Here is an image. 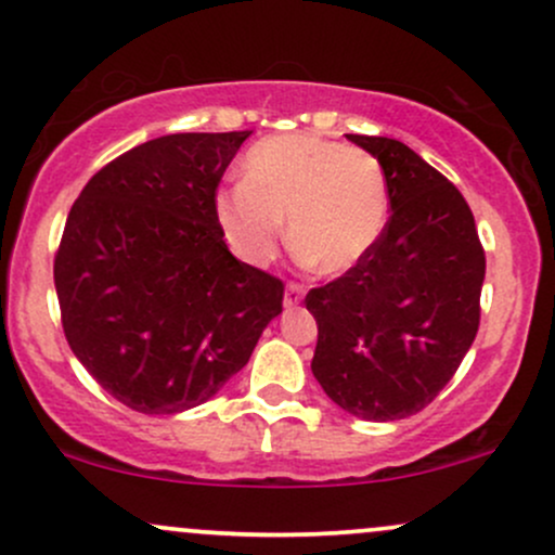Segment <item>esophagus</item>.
<instances>
[{"label":"esophagus","mask_w":555,"mask_h":555,"mask_svg":"<svg viewBox=\"0 0 555 555\" xmlns=\"http://www.w3.org/2000/svg\"><path fill=\"white\" fill-rule=\"evenodd\" d=\"M302 295H305L302 284L289 282V284H286V292H284V305H286V308H295V305L302 302Z\"/></svg>","instance_id":"1"}]
</instances>
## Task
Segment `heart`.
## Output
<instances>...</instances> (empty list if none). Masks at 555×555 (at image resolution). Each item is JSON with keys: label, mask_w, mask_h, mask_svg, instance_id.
<instances>
[{"label": "heart", "mask_w": 555, "mask_h": 555, "mask_svg": "<svg viewBox=\"0 0 555 555\" xmlns=\"http://www.w3.org/2000/svg\"><path fill=\"white\" fill-rule=\"evenodd\" d=\"M221 234L245 263H269L284 234L321 273H344L378 242L388 219L380 162L358 145L295 132L260 140L242 180L214 195Z\"/></svg>", "instance_id": "obj_1"}]
</instances>
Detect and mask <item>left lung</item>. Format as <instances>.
Returning a JSON list of instances; mask_svg holds the SVG:
<instances>
[{"label": "left lung", "instance_id": "left-lung-1", "mask_svg": "<svg viewBox=\"0 0 555 555\" xmlns=\"http://www.w3.org/2000/svg\"><path fill=\"white\" fill-rule=\"evenodd\" d=\"M347 138L384 167L391 216L354 269L305 297L313 375L349 415L386 423L425 410L473 347L486 250L441 171L399 140Z\"/></svg>", "mask_w": 555, "mask_h": 555}]
</instances>
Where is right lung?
I'll return each mask as SVG.
<instances>
[{
	"instance_id": "add662e5",
	"label": "right lung",
	"mask_w": 555,
	"mask_h": 555,
	"mask_svg": "<svg viewBox=\"0 0 555 555\" xmlns=\"http://www.w3.org/2000/svg\"><path fill=\"white\" fill-rule=\"evenodd\" d=\"M242 132H177L88 180L54 256L69 349L143 415L203 404L282 313L284 282L229 253L214 195Z\"/></svg>"
}]
</instances>
